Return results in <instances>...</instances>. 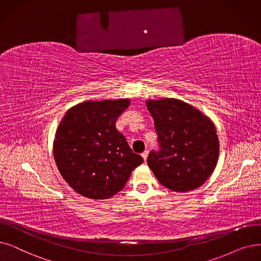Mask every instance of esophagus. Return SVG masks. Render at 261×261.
<instances>
[{
  "mask_svg": "<svg viewBox=\"0 0 261 261\" xmlns=\"http://www.w3.org/2000/svg\"><path fill=\"white\" fill-rule=\"evenodd\" d=\"M148 154H149V151H147V150H145V151H144V152L141 154V156H142V158H143L144 162L147 161V159H148Z\"/></svg>",
  "mask_w": 261,
  "mask_h": 261,
  "instance_id": "1",
  "label": "esophagus"
}]
</instances>
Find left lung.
Masks as SVG:
<instances>
[{"mask_svg": "<svg viewBox=\"0 0 261 261\" xmlns=\"http://www.w3.org/2000/svg\"><path fill=\"white\" fill-rule=\"evenodd\" d=\"M161 150L151 152L148 165L160 183L184 193L201 186L213 173L220 141L212 120L176 98L148 99Z\"/></svg>", "mask_w": 261, "mask_h": 261, "instance_id": "1", "label": "left lung"}]
</instances>
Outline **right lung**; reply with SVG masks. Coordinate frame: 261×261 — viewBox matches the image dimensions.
Returning <instances> with one entry per match:
<instances>
[{
  "mask_svg": "<svg viewBox=\"0 0 261 261\" xmlns=\"http://www.w3.org/2000/svg\"><path fill=\"white\" fill-rule=\"evenodd\" d=\"M128 98L87 100L69 108L54 140V156L65 182L90 199H108L143 162L116 128Z\"/></svg>",
  "mask_w": 261,
  "mask_h": 261,
  "instance_id": "1",
  "label": "right lung"
}]
</instances>
